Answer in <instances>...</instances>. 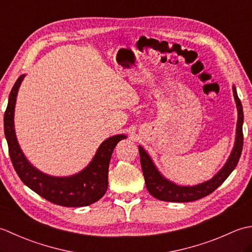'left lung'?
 <instances>
[{
    "label": "left lung",
    "instance_id": "obj_1",
    "mask_svg": "<svg viewBox=\"0 0 252 252\" xmlns=\"http://www.w3.org/2000/svg\"><path fill=\"white\" fill-rule=\"evenodd\" d=\"M234 98L236 101L237 110H238V120H237V129H236V141L232 151L231 156L226 161L225 165L213 176L211 180H209L205 183L198 184L196 186H179L175 185L172 182L165 180L163 176L158 172V170L155 167L151 157L144 151L142 146H138L140 152L141 165L145 179L146 189L149 194L153 195L155 198L162 201H171V202H189L200 199L202 197L210 195L225 181L228 175L233 172V170L236 168L239 161L240 155L243 152L244 145V134H243V123H244V112L242 101L238 98L236 89L233 87Z\"/></svg>",
    "mask_w": 252,
    "mask_h": 252
}]
</instances>
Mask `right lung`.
<instances>
[{
  "label": "right lung",
  "instance_id": "obj_1",
  "mask_svg": "<svg viewBox=\"0 0 252 252\" xmlns=\"http://www.w3.org/2000/svg\"><path fill=\"white\" fill-rule=\"evenodd\" d=\"M25 74L17 79L10 91L4 114V133L8 153L16 173L24 184L37 195L63 207H85L99 200L108 189V168L112 152L126 135H115L106 140L97 149L92 161L81 172L68 178H54L40 172L29 163L21 152L14 129L16 96Z\"/></svg>",
  "mask_w": 252,
  "mask_h": 252
}]
</instances>
